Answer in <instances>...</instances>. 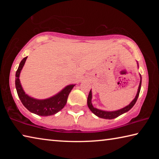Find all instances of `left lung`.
Instances as JSON below:
<instances>
[{"mask_svg": "<svg viewBox=\"0 0 159 159\" xmlns=\"http://www.w3.org/2000/svg\"><path fill=\"white\" fill-rule=\"evenodd\" d=\"M140 79H140V82H139L138 90V93H137L135 98H134L133 100L130 102V104H128V106H126L125 107H124V108H123L121 109L117 110V111H103V110H100V109L95 108V107L93 106L92 101H91V99H92V91H91V90H90L89 95H88V100H87L88 106V107H89L90 110L94 114L96 115L97 116L102 118H104V119H113V118H116L118 116H119L120 115H121L123 114H124V113L128 111L129 110H130L132 107L134 105V104H135L137 102V99H138V98L139 92H140L141 84H142L141 75H140Z\"/></svg>", "mask_w": 159, "mask_h": 159, "instance_id": "left-lung-1", "label": "left lung"}]
</instances>
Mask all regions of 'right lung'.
<instances>
[{
	"label": "right lung",
	"instance_id": "1",
	"mask_svg": "<svg viewBox=\"0 0 159 159\" xmlns=\"http://www.w3.org/2000/svg\"><path fill=\"white\" fill-rule=\"evenodd\" d=\"M26 58L27 57H25L21 61L15 75L16 90H17V95L21 103L29 111L39 116H47L55 114L56 113L62 109L66 105L68 96L75 85H67L57 95L51 97L50 98L45 99H37L31 98L25 93L22 87H21L20 79H19L20 72L24 65H25Z\"/></svg>",
	"mask_w": 159,
	"mask_h": 159
}]
</instances>
